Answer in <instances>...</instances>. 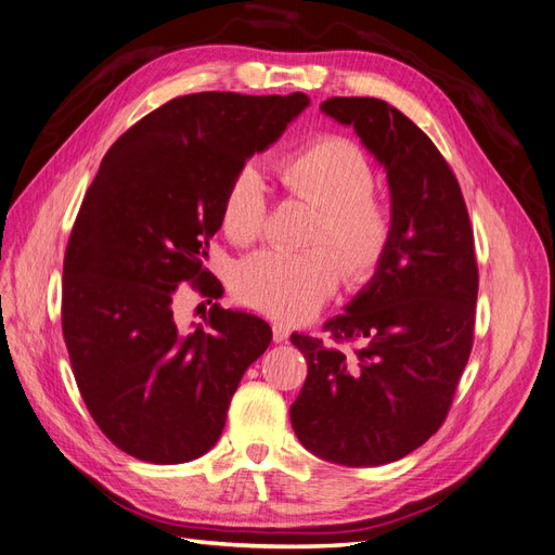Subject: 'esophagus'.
<instances>
[{"label":"esophagus","mask_w":555,"mask_h":555,"mask_svg":"<svg viewBox=\"0 0 555 555\" xmlns=\"http://www.w3.org/2000/svg\"><path fill=\"white\" fill-rule=\"evenodd\" d=\"M272 334H274V343L288 340V336H291V326H288V324H283V322H276V324L272 326Z\"/></svg>","instance_id":"obj_1"}]
</instances>
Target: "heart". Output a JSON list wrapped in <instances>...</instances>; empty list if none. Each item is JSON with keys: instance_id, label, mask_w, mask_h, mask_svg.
<instances>
[{"instance_id": "1", "label": "heart", "mask_w": 555, "mask_h": 555, "mask_svg": "<svg viewBox=\"0 0 555 555\" xmlns=\"http://www.w3.org/2000/svg\"><path fill=\"white\" fill-rule=\"evenodd\" d=\"M279 182L293 196L318 205L311 251L264 249L244 258L233 274V295L246 309L274 320H304L322 309L343 274L361 285L371 281L391 251L396 215L375 194V167L352 141L322 137L274 164ZM264 184L254 167H242L221 203V225L237 244L264 231Z\"/></svg>"}]
</instances>
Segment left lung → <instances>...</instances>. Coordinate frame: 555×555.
<instances>
[{
    "label": "left lung",
    "instance_id": "obj_1",
    "mask_svg": "<svg viewBox=\"0 0 555 555\" xmlns=\"http://www.w3.org/2000/svg\"><path fill=\"white\" fill-rule=\"evenodd\" d=\"M386 167L396 215L391 251L347 313L324 324L345 353L293 334L309 375L291 409L299 441L343 466H379L443 425L476 332L478 260L460 182L412 118L379 98H330Z\"/></svg>",
    "mask_w": 555,
    "mask_h": 555
}]
</instances>
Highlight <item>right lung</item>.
Listing matches in <instances>:
<instances>
[{
	"label": "right lung",
	"mask_w": 555,
	"mask_h": 555,
	"mask_svg": "<svg viewBox=\"0 0 555 555\" xmlns=\"http://www.w3.org/2000/svg\"><path fill=\"white\" fill-rule=\"evenodd\" d=\"M306 105L304 93L180 95L102 157L66 246L61 332L81 400L122 453L153 464L208 453L244 371L270 345V324L219 304L182 332L173 295L182 283L221 295L203 260L225 188Z\"/></svg>",
	"instance_id": "obj_1"
}]
</instances>
